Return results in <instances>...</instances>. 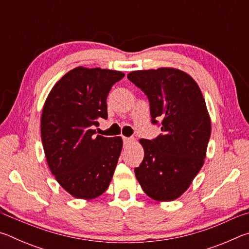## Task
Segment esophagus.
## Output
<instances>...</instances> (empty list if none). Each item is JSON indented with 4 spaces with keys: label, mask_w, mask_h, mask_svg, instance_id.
Wrapping results in <instances>:
<instances>
[{
    "label": "esophagus",
    "mask_w": 249,
    "mask_h": 249,
    "mask_svg": "<svg viewBox=\"0 0 249 249\" xmlns=\"http://www.w3.org/2000/svg\"><path fill=\"white\" fill-rule=\"evenodd\" d=\"M123 142H124V145H129L130 142H134V138L133 137H123Z\"/></svg>",
    "instance_id": "esophagus-1"
}]
</instances>
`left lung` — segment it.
Segmentation results:
<instances>
[{"label": "left lung", "mask_w": 249, "mask_h": 249, "mask_svg": "<svg viewBox=\"0 0 249 249\" xmlns=\"http://www.w3.org/2000/svg\"><path fill=\"white\" fill-rule=\"evenodd\" d=\"M127 78L147 95L151 123L162 132L140 141L145 155L135 176L151 199L176 200L204 162L211 136L204 98L195 80L178 69L132 71Z\"/></svg>", "instance_id": "obj_1"}]
</instances>
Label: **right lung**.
<instances>
[{
    "label": "right lung",
    "instance_id": "1",
    "mask_svg": "<svg viewBox=\"0 0 249 249\" xmlns=\"http://www.w3.org/2000/svg\"><path fill=\"white\" fill-rule=\"evenodd\" d=\"M115 70L78 67L50 91L41 114V142L49 169L77 199H94L107 190L121 155V137L95 135L107 119V99L124 78Z\"/></svg>",
    "mask_w": 249,
    "mask_h": 249
}]
</instances>
